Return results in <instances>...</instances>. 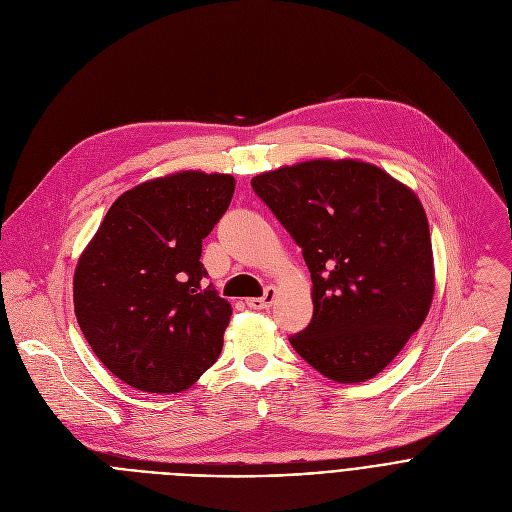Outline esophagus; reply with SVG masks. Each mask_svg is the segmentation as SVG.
Wrapping results in <instances>:
<instances>
[{
    "mask_svg": "<svg viewBox=\"0 0 512 512\" xmlns=\"http://www.w3.org/2000/svg\"><path fill=\"white\" fill-rule=\"evenodd\" d=\"M273 300H275V287L269 285L265 287V294L261 298H247V306L253 310H263V308H269Z\"/></svg>",
    "mask_w": 512,
    "mask_h": 512,
    "instance_id": "1",
    "label": "esophagus"
}]
</instances>
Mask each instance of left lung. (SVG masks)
<instances>
[{"label":"left lung","instance_id":"8db88e82","mask_svg":"<svg viewBox=\"0 0 512 512\" xmlns=\"http://www.w3.org/2000/svg\"><path fill=\"white\" fill-rule=\"evenodd\" d=\"M302 247L314 316L291 336L326 379L377 377L427 318L433 251L417 194L360 160H310L251 180Z\"/></svg>","mask_w":512,"mask_h":512}]
</instances>
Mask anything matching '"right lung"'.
Masks as SVG:
<instances>
[{
	"mask_svg": "<svg viewBox=\"0 0 512 512\" xmlns=\"http://www.w3.org/2000/svg\"><path fill=\"white\" fill-rule=\"evenodd\" d=\"M233 192L231 174L198 170L141 182L111 204L79 257V326L129 387L186 391L221 354L233 308L204 283L200 253Z\"/></svg>",
	"mask_w": 512,
	"mask_h": 512,
	"instance_id": "1",
	"label": "right lung"
}]
</instances>
